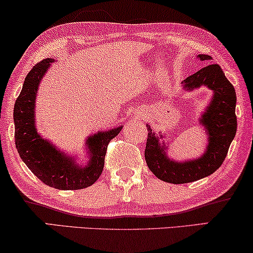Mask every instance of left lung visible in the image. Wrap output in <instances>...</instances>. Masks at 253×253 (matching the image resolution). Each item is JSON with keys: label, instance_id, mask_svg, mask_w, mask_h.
<instances>
[{"label": "left lung", "instance_id": "8db88e82", "mask_svg": "<svg viewBox=\"0 0 253 253\" xmlns=\"http://www.w3.org/2000/svg\"><path fill=\"white\" fill-rule=\"evenodd\" d=\"M201 60H211V55L199 54ZM207 86L214 91L211 102L201 117L202 126L209 134L206 153L196 160L176 163L169 159L165 145H160L158 134L147 126L145 160L151 172L163 181L187 183L205 178L214 173L228 155L229 146L237 130L236 117V91L217 64L207 65L183 81V88L192 90ZM162 137V136H160Z\"/></svg>", "mask_w": 253, "mask_h": 253}]
</instances>
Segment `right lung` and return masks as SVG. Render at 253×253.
<instances>
[{
  "label": "right lung",
  "instance_id": "1",
  "mask_svg": "<svg viewBox=\"0 0 253 253\" xmlns=\"http://www.w3.org/2000/svg\"><path fill=\"white\" fill-rule=\"evenodd\" d=\"M47 58L36 64L26 75L21 94L14 107L15 144L18 155L31 172L45 185L64 191L83 189L100 178L104 166L108 144L120 133L122 126L97 132L88 138L90 160L87 166H79L55 150L39 136L35 127V100L39 83L50 66Z\"/></svg>",
  "mask_w": 253,
  "mask_h": 253
}]
</instances>
